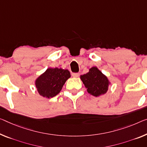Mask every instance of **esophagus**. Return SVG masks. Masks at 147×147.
I'll return each instance as SVG.
<instances>
[{
  "label": "esophagus",
  "instance_id": "esophagus-1",
  "mask_svg": "<svg viewBox=\"0 0 147 147\" xmlns=\"http://www.w3.org/2000/svg\"><path fill=\"white\" fill-rule=\"evenodd\" d=\"M71 75H72V76L74 77V78H78V77L80 76V74L79 73H73L71 74Z\"/></svg>",
  "mask_w": 147,
  "mask_h": 147
}]
</instances>
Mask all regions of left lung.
I'll use <instances>...</instances> for the list:
<instances>
[{"mask_svg": "<svg viewBox=\"0 0 147 147\" xmlns=\"http://www.w3.org/2000/svg\"><path fill=\"white\" fill-rule=\"evenodd\" d=\"M81 80L87 91L94 96H100L107 92L109 85L108 78L96 67H92L89 71L81 76Z\"/></svg>", "mask_w": 147, "mask_h": 147, "instance_id": "8db88e82", "label": "left lung"}]
</instances>
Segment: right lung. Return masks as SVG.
Listing matches in <instances>:
<instances>
[{
	"mask_svg": "<svg viewBox=\"0 0 147 147\" xmlns=\"http://www.w3.org/2000/svg\"><path fill=\"white\" fill-rule=\"evenodd\" d=\"M71 77L67 69L48 68L35 81L36 87L40 95L53 98L59 93L67 79Z\"/></svg>",
	"mask_w": 147,
	"mask_h": 147,
	"instance_id": "1",
	"label": "right lung"
}]
</instances>
